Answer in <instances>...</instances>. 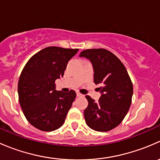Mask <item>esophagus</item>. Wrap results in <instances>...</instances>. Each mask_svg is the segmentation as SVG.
Segmentation results:
<instances>
[{"label":"esophagus","instance_id":"obj_1","mask_svg":"<svg viewBox=\"0 0 160 160\" xmlns=\"http://www.w3.org/2000/svg\"><path fill=\"white\" fill-rule=\"evenodd\" d=\"M77 97H82L83 96V94H82V93H80L79 91H77Z\"/></svg>","mask_w":160,"mask_h":160}]
</instances>
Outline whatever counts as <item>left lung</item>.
<instances>
[{"mask_svg": "<svg viewBox=\"0 0 160 160\" xmlns=\"http://www.w3.org/2000/svg\"><path fill=\"white\" fill-rule=\"evenodd\" d=\"M80 57L91 62L93 80L101 93L98 102L87 95L88 106L84 110L86 123L91 129L108 132L117 127L129 110L133 86L120 59L104 49L83 50Z\"/></svg>", "mask_w": 160, "mask_h": 160, "instance_id": "left-lung-1", "label": "left lung"}]
</instances>
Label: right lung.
<instances>
[{"label": "right lung", "instance_id": "1", "mask_svg": "<svg viewBox=\"0 0 160 160\" xmlns=\"http://www.w3.org/2000/svg\"><path fill=\"white\" fill-rule=\"evenodd\" d=\"M78 49L49 46L34 55L24 67L18 85L19 103L28 122L38 129L52 132L63 125L76 98L71 90H56L69 60Z\"/></svg>", "mask_w": 160, "mask_h": 160}]
</instances>
